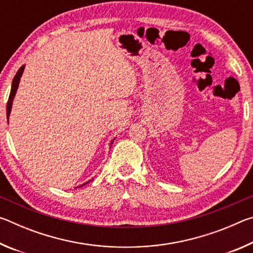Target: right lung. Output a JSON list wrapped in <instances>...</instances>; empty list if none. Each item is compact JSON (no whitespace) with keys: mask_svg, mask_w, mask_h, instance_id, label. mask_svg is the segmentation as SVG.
I'll use <instances>...</instances> for the list:
<instances>
[{"mask_svg":"<svg viewBox=\"0 0 253 253\" xmlns=\"http://www.w3.org/2000/svg\"><path fill=\"white\" fill-rule=\"evenodd\" d=\"M24 67H25V66H22V67L20 68V69L18 70V72H16V75L14 76L13 81H12V87H11L10 97H8L7 105H6V118H7V123H8V117H10V114H11L12 104H13V99H14L16 90H18V87H19V84H20V78H21V77H22V74H23V71H24ZM114 139H115V138H114ZM114 139L110 142V146H111V145H113ZM89 182H90V181H89ZM89 182H87V183H89ZM84 184H85V183H84ZM84 184H83V185H80V186H84ZM80 186H79V187H80Z\"/></svg>","mask_w":253,"mask_h":253,"instance_id":"right-lung-1","label":"right lung"}]
</instances>
